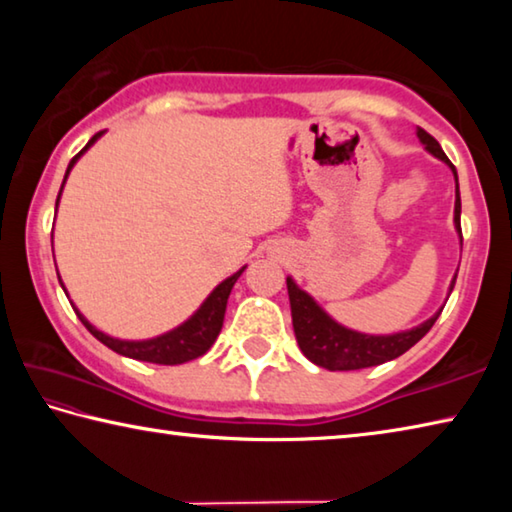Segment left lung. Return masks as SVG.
Wrapping results in <instances>:
<instances>
[{
	"label": "left lung",
	"mask_w": 512,
	"mask_h": 512,
	"mask_svg": "<svg viewBox=\"0 0 512 512\" xmlns=\"http://www.w3.org/2000/svg\"><path fill=\"white\" fill-rule=\"evenodd\" d=\"M420 142L427 146V151L436 155L443 162L452 167L454 176L456 169L454 164L447 160L445 151L440 149L436 137H431L424 128H418ZM454 223L458 235L463 241L461 232V194H458V178H456V205H454ZM456 277L452 282L454 289ZM287 291H289V302H291V318H293V332H296L298 345L305 357L316 363L320 368L327 370H361L370 366H379V363H386L391 359H397L406 350H411L415 343H418L424 334L429 332L440 316V309L436 316L424 320L422 325L409 329V332L400 334H388V336H368L352 332V329L334 323L323 309H320L314 298L307 296L305 291L296 287V282L287 277Z\"/></svg>",
	"instance_id": "1"
}]
</instances>
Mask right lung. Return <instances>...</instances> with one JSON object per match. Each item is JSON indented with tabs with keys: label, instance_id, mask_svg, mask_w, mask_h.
Masks as SVG:
<instances>
[{
	"label": "right lung",
	"instance_id": "obj_1",
	"mask_svg": "<svg viewBox=\"0 0 512 512\" xmlns=\"http://www.w3.org/2000/svg\"><path fill=\"white\" fill-rule=\"evenodd\" d=\"M101 135H103V131L92 135V140L74 155L72 162H69V167H67V173L74 167V162L79 160L81 155L88 151ZM67 173H65V178H67ZM63 185H65V180H63ZM58 198H60V192H58ZM241 273H244V268L237 271L235 275H230L228 280H223L219 287L210 293V298L203 302L201 309H198L196 314L187 320V323H183L180 327L173 329V332L162 334V336H158V339H151V341L112 339V336L99 332L97 327H92L88 320L79 314V309H74V311H76V316L81 318V323L88 327V332L94 336V339H99L103 345H108L112 352L124 354V357H128V359L160 363V366H178V363L203 357V354L212 348V343L216 341V336H219L221 327H223L225 305H228L230 291H232V287H235V282L239 280Z\"/></svg>",
	"mask_w": 512,
	"mask_h": 512
}]
</instances>
